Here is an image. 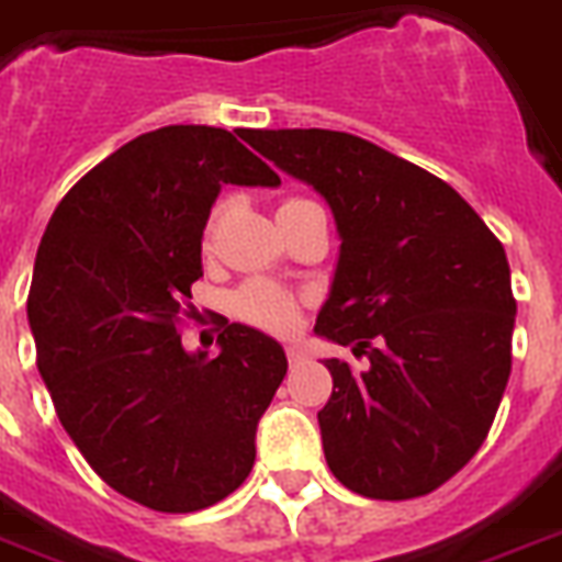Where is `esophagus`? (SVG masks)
I'll return each mask as SVG.
<instances>
[{
	"label": "esophagus",
	"instance_id": "esophagus-1",
	"mask_svg": "<svg viewBox=\"0 0 562 562\" xmlns=\"http://www.w3.org/2000/svg\"><path fill=\"white\" fill-rule=\"evenodd\" d=\"M285 357H289L291 366H300V362H305V351H303V348H296V346L285 348Z\"/></svg>",
	"mask_w": 562,
	"mask_h": 562
}]
</instances>
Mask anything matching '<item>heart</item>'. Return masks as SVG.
<instances>
[{
	"label": "heart",
	"instance_id": "1",
	"mask_svg": "<svg viewBox=\"0 0 562 562\" xmlns=\"http://www.w3.org/2000/svg\"><path fill=\"white\" fill-rule=\"evenodd\" d=\"M303 196H291L280 205V211L296 209V205H303ZM225 205H216L211 211L209 223H205V231H202V243L209 248L214 243V234L220 228V220H223ZM277 211V214H280ZM231 311H234V317L243 319V323L254 325V328H262L268 334H291L300 323V300H296L291 291L280 289L277 282L268 280H251L245 282L243 289L234 291L231 296Z\"/></svg>",
	"mask_w": 562,
	"mask_h": 562
}]
</instances>
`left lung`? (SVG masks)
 <instances>
[{"instance_id": "1", "label": "left lung", "mask_w": 562, "mask_h": 562, "mask_svg": "<svg viewBox=\"0 0 562 562\" xmlns=\"http://www.w3.org/2000/svg\"><path fill=\"white\" fill-rule=\"evenodd\" d=\"M331 205L339 259L314 331L369 369L325 360L328 469L371 499H412L469 463L512 374L517 303L499 239L434 173L342 131L248 134Z\"/></svg>"}]
</instances>
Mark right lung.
<instances>
[{
    "instance_id": "1",
    "label": "right lung",
    "mask_w": 562,
    "mask_h": 562,
    "mask_svg": "<svg viewBox=\"0 0 562 562\" xmlns=\"http://www.w3.org/2000/svg\"><path fill=\"white\" fill-rule=\"evenodd\" d=\"M237 136L168 125L113 150L56 205L33 266L27 323L56 417L113 492L154 512L237 492L289 371L248 325L225 319L214 360L179 334L220 188L280 186Z\"/></svg>"
}]
</instances>
